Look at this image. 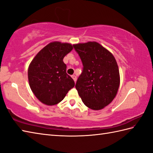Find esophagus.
Segmentation results:
<instances>
[{"label":"esophagus","instance_id":"1","mask_svg":"<svg viewBox=\"0 0 153 153\" xmlns=\"http://www.w3.org/2000/svg\"><path fill=\"white\" fill-rule=\"evenodd\" d=\"M71 77H72L73 79L74 80L75 82H76V80H77V77L75 76V75H73V76H71Z\"/></svg>","mask_w":153,"mask_h":153}]
</instances>
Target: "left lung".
I'll return each instance as SVG.
<instances>
[{
    "label": "left lung",
    "mask_w": 153,
    "mask_h": 153,
    "mask_svg": "<svg viewBox=\"0 0 153 153\" xmlns=\"http://www.w3.org/2000/svg\"><path fill=\"white\" fill-rule=\"evenodd\" d=\"M83 64L76 88L88 108L99 110L111 102L118 92L120 78L113 54L95 41L74 45Z\"/></svg>",
    "instance_id": "obj_1"
}]
</instances>
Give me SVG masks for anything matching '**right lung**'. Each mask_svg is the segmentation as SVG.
I'll return each mask as SVG.
<instances>
[{"mask_svg":"<svg viewBox=\"0 0 153 153\" xmlns=\"http://www.w3.org/2000/svg\"><path fill=\"white\" fill-rule=\"evenodd\" d=\"M73 47L70 43L52 42L39 52L29 66L30 88L45 105L59 103L75 85L74 81L66 73V65L63 62Z\"/></svg>","mask_w":153,"mask_h":153,"instance_id":"obj_1","label":"right lung"}]
</instances>
